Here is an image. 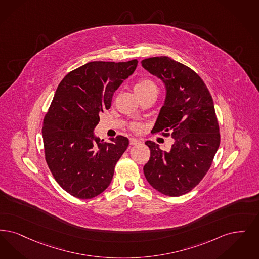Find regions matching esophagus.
Wrapping results in <instances>:
<instances>
[{"mask_svg":"<svg viewBox=\"0 0 259 259\" xmlns=\"http://www.w3.org/2000/svg\"><path fill=\"white\" fill-rule=\"evenodd\" d=\"M129 143H130V145H139V144H141V141H139V140H137V139L132 138V139H130Z\"/></svg>","mask_w":259,"mask_h":259,"instance_id":"34e87169","label":"esophagus"}]
</instances>
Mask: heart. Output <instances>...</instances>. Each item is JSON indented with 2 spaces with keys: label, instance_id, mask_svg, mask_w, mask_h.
I'll use <instances>...</instances> for the list:
<instances>
[{
  "label": "heart",
  "instance_id": "1",
  "mask_svg": "<svg viewBox=\"0 0 259 259\" xmlns=\"http://www.w3.org/2000/svg\"><path fill=\"white\" fill-rule=\"evenodd\" d=\"M153 90H157V85L155 83L146 78H143V79L139 80L135 85V92L139 96L144 95L145 93H149ZM128 127L134 133H142L145 129V124L142 122H138V121L131 122Z\"/></svg>",
  "mask_w": 259,
  "mask_h": 259
}]
</instances>
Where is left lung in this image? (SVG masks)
<instances>
[{
  "mask_svg": "<svg viewBox=\"0 0 259 259\" xmlns=\"http://www.w3.org/2000/svg\"><path fill=\"white\" fill-rule=\"evenodd\" d=\"M142 65L166 88V101L151 132L175 139L169 152L145 142L150 149L145 178L163 195L180 197L202 180L219 148L214 102L202 79L185 64L162 56L145 59Z\"/></svg>",
  "mask_w": 259,
  "mask_h": 259,
  "instance_id": "8db88e82",
  "label": "left lung"
}]
</instances>
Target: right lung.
<instances>
[{
  "label": "right lung",
  "mask_w": 259,
  "mask_h": 259,
  "mask_svg": "<svg viewBox=\"0 0 259 259\" xmlns=\"http://www.w3.org/2000/svg\"><path fill=\"white\" fill-rule=\"evenodd\" d=\"M137 65V60L88 62L68 73L56 91L42 126L45 160L55 180L73 197L90 199L111 184L129 140L118 135L107 143L95 138L93 129Z\"/></svg>",
  "instance_id": "add662e5"
}]
</instances>
